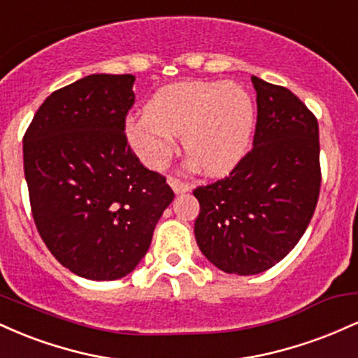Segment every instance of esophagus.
<instances>
[{
	"instance_id": "1",
	"label": "esophagus",
	"mask_w": 358,
	"mask_h": 358,
	"mask_svg": "<svg viewBox=\"0 0 358 358\" xmlns=\"http://www.w3.org/2000/svg\"><path fill=\"white\" fill-rule=\"evenodd\" d=\"M168 185H170L171 188H173V192L178 195V193H187L190 190V185L182 182L180 178H176V176H168Z\"/></svg>"
}]
</instances>
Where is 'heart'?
<instances>
[{"label": "heart", "mask_w": 358, "mask_h": 358, "mask_svg": "<svg viewBox=\"0 0 358 358\" xmlns=\"http://www.w3.org/2000/svg\"><path fill=\"white\" fill-rule=\"evenodd\" d=\"M256 106L242 85L219 80L178 82L159 89L146 114L127 119L126 134L143 163L153 170L168 165L175 136L205 173H229L250 145Z\"/></svg>", "instance_id": "obj_1"}]
</instances>
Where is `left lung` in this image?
Instances as JSON below:
<instances>
[{
  "mask_svg": "<svg viewBox=\"0 0 358 358\" xmlns=\"http://www.w3.org/2000/svg\"><path fill=\"white\" fill-rule=\"evenodd\" d=\"M257 121L252 150L225 178L196 187L195 239L229 274L273 268L298 244L320 196L318 121L281 85L252 76Z\"/></svg>",
  "mask_w": 358,
  "mask_h": 358,
  "instance_id": "obj_1",
  "label": "left lung"
}]
</instances>
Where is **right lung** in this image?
Wrapping results in <instances>:
<instances>
[{"mask_svg":"<svg viewBox=\"0 0 358 358\" xmlns=\"http://www.w3.org/2000/svg\"><path fill=\"white\" fill-rule=\"evenodd\" d=\"M134 76L94 73L45 99L23 136L34 220L53 257L77 276L129 274L175 193L127 143Z\"/></svg>","mask_w":358,"mask_h":358,"instance_id":"add662e5","label":"right lung"}]
</instances>
